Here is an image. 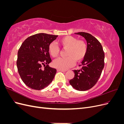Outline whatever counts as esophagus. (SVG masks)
<instances>
[{
  "label": "esophagus",
  "mask_w": 124,
  "mask_h": 124,
  "mask_svg": "<svg viewBox=\"0 0 124 124\" xmlns=\"http://www.w3.org/2000/svg\"><path fill=\"white\" fill-rule=\"evenodd\" d=\"M57 71H59V72H66L65 70H61V69H57Z\"/></svg>",
  "instance_id": "esophagus-1"
}]
</instances>
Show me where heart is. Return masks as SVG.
<instances>
[{"mask_svg":"<svg viewBox=\"0 0 124 124\" xmlns=\"http://www.w3.org/2000/svg\"><path fill=\"white\" fill-rule=\"evenodd\" d=\"M58 43L63 49H67L65 58H58L53 62V66L55 68L61 70H66L72 67L75 63L80 62L86 54L87 46L84 41L78 40L76 37L67 36L58 40ZM50 54L53 57L58 55L60 49L54 42H51L48 47Z\"/></svg>","mask_w":124,"mask_h":124,"instance_id":"obj_1","label":"heart"}]
</instances>
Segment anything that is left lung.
I'll return each instance as SVG.
<instances>
[{
    "mask_svg": "<svg viewBox=\"0 0 124 124\" xmlns=\"http://www.w3.org/2000/svg\"><path fill=\"white\" fill-rule=\"evenodd\" d=\"M75 33L86 39L87 51L82 62L81 69L73 70L74 77L69 83L78 91H85L92 88L99 80L104 66V53L99 41L90 33Z\"/></svg>",
    "mask_w": 124,
    "mask_h": 124,
    "instance_id": "obj_1",
    "label": "left lung"
}]
</instances>
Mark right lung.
I'll return each mask as SVG.
<instances>
[{
	"instance_id": "1",
	"label": "right lung",
	"mask_w": 124,
	"mask_h": 124,
	"mask_svg": "<svg viewBox=\"0 0 124 124\" xmlns=\"http://www.w3.org/2000/svg\"><path fill=\"white\" fill-rule=\"evenodd\" d=\"M57 37L37 33L29 37L22 44L17 53L16 65L21 79L29 88L41 90L53 81L57 70L48 66L52 59L48 47Z\"/></svg>"
}]
</instances>
